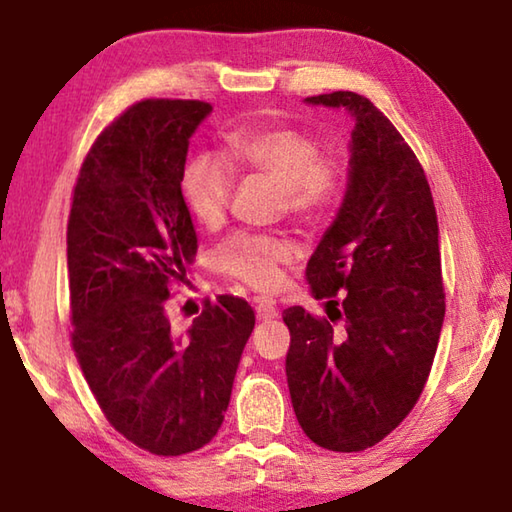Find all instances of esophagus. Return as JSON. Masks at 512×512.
Wrapping results in <instances>:
<instances>
[{
	"mask_svg": "<svg viewBox=\"0 0 512 512\" xmlns=\"http://www.w3.org/2000/svg\"><path fill=\"white\" fill-rule=\"evenodd\" d=\"M255 313H257V320H264V323L278 318V309L271 302H267V299H262V302L255 306Z\"/></svg>",
	"mask_w": 512,
	"mask_h": 512,
	"instance_id": "obj_1",
	"label": "esophagus"
}]
</instances>
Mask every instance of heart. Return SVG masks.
<instances>
[{"instance_id":"b5f03b06","label":"heart","mask_w":512,"mask_h":512,"mask_svg":"<svg viewBox=\"0 0 512 512\" xmlns=\"http://www.w3.org/2000/svg\"><path fill=\"white\" fill-rule=\"evenodd\" d=\"M222 156L230 168L264 177L281 189L285 210L297 220L325 215L342 194V163L318 154L311 135L299 128H241L224 140ZM226 167L213 156H196L182 173V196L203 227H217L227 213L234 180ZM292 257L290 245L278 238L238 231L215 250V267L255 290H276Z\"/></svg>"}]
</instances>
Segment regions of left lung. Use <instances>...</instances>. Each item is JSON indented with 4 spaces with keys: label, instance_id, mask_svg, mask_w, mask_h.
Returning <instances> with one entry per match:
<instances>
[{
    "label": "left lung",
    "instance_id": "1",
    "mask_svg": "<svg viewBox=\"0 0 512 512\" xmlns=\"http://www.w3.org/2000/svg\"><path fill=\"white\" fill-rule=\"evenodd\" d=\"M306 102L342 107L356 126L342 208L306 264L327 318L283 311L285 374L309 440L363 452L412 412L431 372L445 320L438 215L419 159L365 95ZM339 289L342 305L331 299Z\"/></svg>",
    "mask_w": 512,
    "mask_h": 512
}]
</instances>
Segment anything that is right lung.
I'll use <instances>...</instances> for the list:
<instances>
[{
    "label": "right lung",
    "mask_w": 512,
    "mask_h": 512,
    "mask_svg": "<svg viewBox=\"0 0 512 512\" xmlns=\"http://www.w3.org/2000/svg\"><path fill=\"white\" fill-rule=\"evenodd\" d=\"M213 107L142 100L93 142L67 222L72 346L109 424L159 456L201 449L220 431L243 346L245 299L220 295L185 335L170 330V285L199 241L182 196L189 138Z\"/></svg>",
    "instance_id": "right-lung-1"
}]
</instances>
